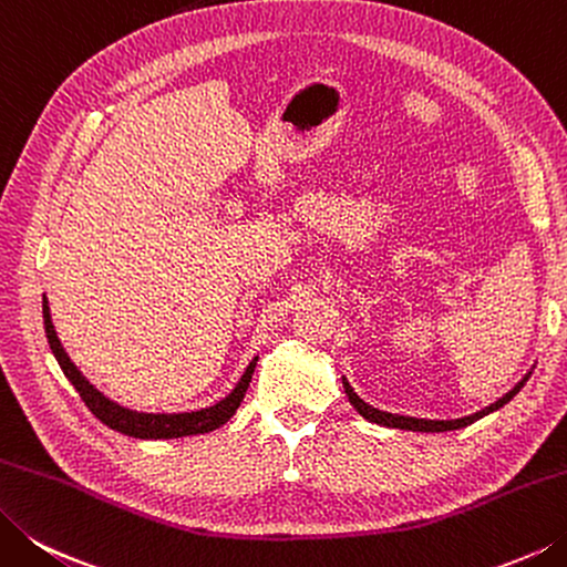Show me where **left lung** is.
<instances>
[{
    "instance_id": "obj_1",
    "label": "left lung",
    "mask_w": 567,
    "mask_h": 567,
    "mask_svg": "<svg viewBox=\"0 0 567 567\" xmlns=\"http://www.w3.org/2000/svg\"><path fill=\"white\" fill-rule=\"evenodd\" d=\"M530 372H533V368L514 384V388H511V390L504 394V398H498L496 402H491L488 408L478 410V412H474V414L458 416V420H422V416H404V414H392V412L375 410V408H372V404H368L365 400L358 398L355 390L350 388V382H348L346 378H343V390H346V394H348V400H350L352 408L358 410V414L365 416V420L372 422V424L390 426V430H404V432H454V430H462V426L474 424L476 420H482V416H486V414H491V412H496V410L504 408V404H508V402L514 400L516 394L520 392L523 384H526V380L530 378Z\"/></svg>"
}]
</instances>
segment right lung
I'll list each match as a JSON object with an SVG mask.
<instances>
[{
  "mask_svg": "<svg viewBox=\"0 0 567 567\" xmlns=\"http://www.w3.org/2000/svg\"><path fill=\"white\" fill-rule=\"evenodd\" d=\"M41 311H44V330H47L53 358L59 360V368L63 370V375L69 378V382L81 394L85 408L99 416L105 426H111V430L121 432L125 436H135V440H179V436L215 432L217 426L227 424L234 416V412L239 410V404L251 382L256 362H259V355H256L247 365V370H244L237 388H234L224 400L212 404V408L195 410V412H137L131 408H123V404L113 402L111 398H105V394L95 388V384H91V380L85 378L76 365H73V360L69 358V352L63 350L61 340L56 336V328L51 323L47 296H44V303H41Z\"/></svg>",
  "mask_w": 567,
  "mask_h": 567,
  "instance_id": "obj_1",
  "label": "right lung"
}]
</instances>
